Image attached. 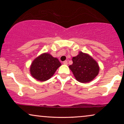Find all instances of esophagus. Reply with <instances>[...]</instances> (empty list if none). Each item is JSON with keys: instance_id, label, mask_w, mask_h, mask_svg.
Segmentation results:
<instances>
[{"instance_id": "esophagus-1", "label": "esophagus", "mask_w": 124, "mask_h": 124, "mask_svg": "<svg viewBox=\"0 0 124 124\" xmlns=\"http://www.w3.org/2000/svg\"><path fill=\"white\" fill-rule=\"evenodd\" d=\"M63 64H64V65H67V64H68V62H67V60L64 61V62H63Z\"/></svg>"}]
</instances>
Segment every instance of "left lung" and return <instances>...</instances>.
<instances>
[{"mask_svg":"<svg viewBox=\"0 0 124 124\" xmlns=\"http://www.w3.org/2000/svg\"><path fill=\"white\" fill-rule=\"evenodd\" d=\"M73 64L69 68L76 80L81 83L89 82L98 76L99 67L98 62L89 54L80 51L72 58Z\"/></svg>","mask_w":124,"mask_h":124,"instance_id":"1","label":"left lung"}]
</instances>
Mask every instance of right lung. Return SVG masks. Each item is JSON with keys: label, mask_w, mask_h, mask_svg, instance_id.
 Instances as JSON below:
<instances>
[{"label": "right lung", "mask_w": 124, "mask_h": 124, "mask_svg": "<svg viewBox=\"0 0 124 124\" xmlns=\"http://www.w3.org/2000/svg\"><path fill=\"white\" fill-rule=\"evenodd\" d=\"M61 65L58 59L48 53H43L32 62L30 67V74L37 80L47 81L54 75Z\"/></svg>", "instance_id": "right-lung-1"}]
</instances>
